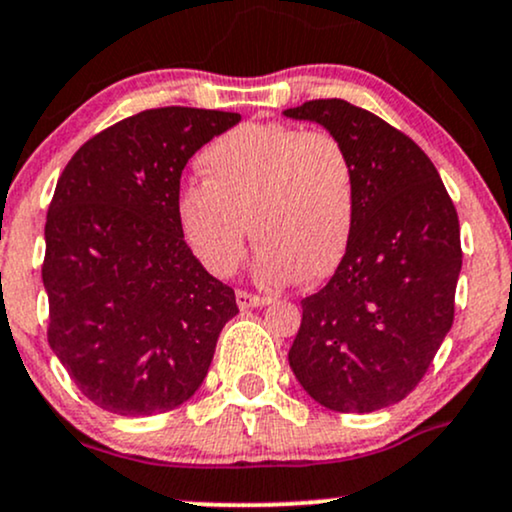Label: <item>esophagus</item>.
Here are the masks:
<instances>
[{"instance_id":"obj_1","label":"esophagus","mask_w":512,"mask_h":512,"mask_svg":"<svg viewBox=\"0 0 512 512\" xmlns=\"http://www.w3.org/2000/svg\"><path fill=\"white\" fill-rule=\"evenodd\" d=\"M236 301H238V308H240V310L264 308V305L272 303V301H269V298L255 296V293H248V291H238V293H236Z\"/></svg>"}]
</instances>
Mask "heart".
<instances>
[{
  "label": "heart",
  "mask_w": 512,
  "mask_h": 512,
  "mask_svg": "<svg viewBox=\"0 0 512 512\" xmlns=\"http://www.w3.org/2000/svg\"><path fill=\"white\" fill-rule=\"evenodd\" d=\"M207 182H187L175 216L207 272L231 276L252 240L255 276L286 286L330 276L349 248L356 211L354 163L337 137L279 122H245L199 156Z\"/></svg>",
  "instance_id": "obj_1"
}]
</instances>
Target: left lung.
<instances>
[{
    "instance_id": "left-lung-1",
    "label": "left lung",
    "mask_w": 512,
    "mask_h": 512,
    "mask_svg": "<svg viewBox=\"0 0 512 512\" xmlns=\"http://www.w3.org/2000/svg\"><path fill=\"white\" fill-rule=\"evenodd\" d=\"M337 137L354 163L356 211L337 272L303 298L289 351L322 407L368 414L419 385L455 317L460 221L436 166L378 115L330 98L284 110Z\"/></svg>"
}]
</instances>
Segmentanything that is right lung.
<instances>
[{
	"mask_svg": "<svg viewBox=\"0 0 512 512\" xmlns=\"http://www.w3.org/2000/svg\"><path fill=\"white\" fill-rule=\"evenodd\" d=\"M238 122L223 110H144L88 139L57 180L45 223L48 342L105 411L154 416L187 402L238 313L175 216L187 161Z\"/></svg>",
	"mask_w": 512,
	"mask_h": 512,
	"instance_id": "right-lung-1",
	"label": "right lung"
}]
</instances>
